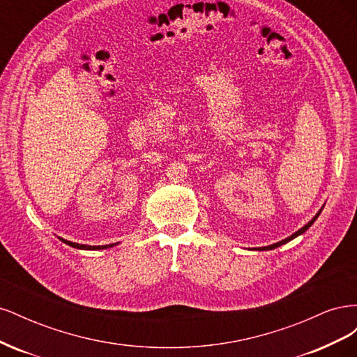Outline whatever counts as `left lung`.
<instances>
[{
  "label": "left lung",
  "instance_id": "left-lung-1",
  "mask_svg": "<svg viewBox=\"0 0 357 357\" xmlns=\"http://www.w3.org/2000/svg\"><path fill=\"white\" fill-rule=\"evenodd\" d=\"M319 214H320V211L314 215V218H312L311 219V222H308L305 226H304V228H301L299 231H296L295 234H291L290 236H287V238L286 240H282V241H278V243H275V244H273V245H266V247H259V248H256V250H273V248H277V247H280V245H283V244H286V243H289L290 240H294V238H296V236L298 235H301V234H304L308 228H310V226L312 225V223H314L316 222V219L319 218Z\"/></svg>",
  "mask_w": 357,
  "mask_h": 357
}]
</instances>
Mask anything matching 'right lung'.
<instances>
[{
	"mask_svg": "<svg viewBox=\"0 0 357 357\" xmlns=\"http://www.w3.org/2000/svg\"><path fill=\"white\" fill-rule=\"evenodd\" d=\"M61 241H63L66 244L74 247V248H82V250H102V248H109V247H113L116 244H110V245H84V244H77V243H71V241H67V240H62L59 238Z\"/></svg>",
	"mask_w": 357,
	"mask_h": 357,
	"instance_id": "1",
	"label": "right lung"
}]
</instances>
